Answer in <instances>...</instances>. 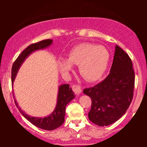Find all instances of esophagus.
<instances>
[{"instance_id": "obj_1", "label": "esophagus", "mask_w": 147, "mask_h": 147, "mask_svg": "<svg viewBox=\"0 0 147 147\" xmlns=\"http://www.w3.org/2000/svg\"><path fill=\"white\" fill-rule=\"evenodd\" d=\"M72 90L74 91V92H75L76 95H79V94L82 93V88H81V87H79V86H73L72 87Z\"/></svg>"}]
</instances>
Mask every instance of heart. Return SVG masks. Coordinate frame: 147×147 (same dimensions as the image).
Returning <instances> with one entry per match:
<instances>
[{
	"instance_id": "obj_1",
	"label": "heart",
	"mask_w": 147,
	"mask_h": 147,
	"mask_svg": "<svg viewBox=\"0 0 147 147\" xmlns=\"http://www.w3.org/2000/svg\"><path fill=\"white\" fill-rule=\"evenodd\" d=\"M110 60V54L105 47L84 43L70 50L66 60L61 59L58 68L62 77L68 79L72 65H78L79 73L86 81L95 82L105 73Z\"/></svg>"
}]
</instances>
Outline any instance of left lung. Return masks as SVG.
I'll list each match as a JSON object with an SVG mask.
<instances>
[{
	"label": "left lung",
	"mask_w": 147,
	"mask_h": 147,
	"mask_svg": "<svg viewBox=\"0 0 147 147\" xmlns=\"http://www.w3.org/2000/svg\"><path fill=\"white\" fill-rule=\"evenodd\" d=\"M135 72L129 55L118 45L110 73L93 87L85 88L84 93L92 100L89 119L100 126H109L121 118L133 99Z\"/></svg>",
	"instance_id": "obj_1"
}]
</instances>
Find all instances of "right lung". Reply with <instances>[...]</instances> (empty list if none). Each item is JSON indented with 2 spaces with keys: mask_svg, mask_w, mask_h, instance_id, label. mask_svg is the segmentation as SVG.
<instances>
[{
  "mask_svg": "<svg viewBox=\"0 0 147 147\" xmlns=\"http://www.w3.org/2000/svg\"><path fill=\"white\" fill-rule=\"evenodd\" d=\"M52 43V39L43 40V41L29 45L28 48H25L21 52V55L18 57V58L14 61L12 65V68H11V83H12V85L20 67L21 66L24 61L29 57V55H31L32 52L37 51V50L47 48L50 45H51ZM75 93L72 91L71 88H70L69 84L60 85L59 86L57 105L55 110L51 114L43 118L32 117V116L28 115V114L25 113L24 111L21 110V108L18 107L16 99L14 100V102L21 113L30 122H31L32 124L36 126V127L39 128V129L47 130V131H52V130L57 129L63 124L64 120H65L64 117H65V106L70 101L75 98Z\"/></svg>",
  "mask_w": 147,
  "mask_h": 147,
  "instance_id": "1",
  "label": "right lung"
}]
</instances>
